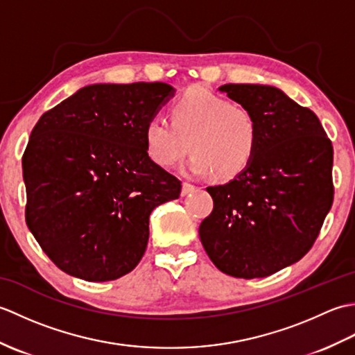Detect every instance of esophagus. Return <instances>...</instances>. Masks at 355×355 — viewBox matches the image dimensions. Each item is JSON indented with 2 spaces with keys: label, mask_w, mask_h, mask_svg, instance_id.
<instances>
[{
  "label": "esophagus",
  "mask_w": 355,
  "mask_h": 355,
  "mask_svg": "<svg viewBox=\"0 0 355 355\" xmlns=\"http://www.w3.org/2000/svg\"><path fill=\"white\" fill-rule=\"evenodd\" d=\"M195 191V186L193 184H189V183H183V187H182V195L183 197H186V195H189Z\"/></svg>",
  "instance_id": "1"
}]
</instances>
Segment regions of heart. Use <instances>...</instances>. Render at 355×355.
<instances>
[{
  "label": "heart",
  "mask_w": 355,
  "mask_h": 355,
  "mask_svg": "<svg viewBox=\"0 0 355 355\" xmlns=\"http://www.w3.org/2000/svg\"><path fill=\"white\" fill-rule=\"evenodd\" d=\"M145 141L150 158L164 168L175 164L191 145L193 154L184 163L187 173L202 177L214 172L216 178H233L253 160L259 125L245 105L230 103L197 87L173 103L172 120L149 119Z\"/></svg>",
  "instance_id": "1"
}]
</instances>
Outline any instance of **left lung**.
I'll use <instances>...</instances> for the list:
<instances>
[{
  "label": "left lung",
  "instance_id": "1",
  "mask_svg": "<svg viewBox=\"0 0 355 355\" xmlns=\"http://www.w3.org/2000/svg\"><path fill=\"white\" fill-rule=\"evenodd\" d=\"M218 89L253 111L259 145L247 169L207 187L214 210L200 224V239L223 273L266 277L302 259L318 238L333 205V145L318 116L282 89Z\"/></svg>",
  "mask_w": 355,
  "mask_h": 355
}]
</instances>
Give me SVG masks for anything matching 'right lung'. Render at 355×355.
<instances>
[{"mask_svg":"<svg viewBox=\"0 0 355 355\" xmlns=\"http://www.w3.org/2000/svg\"><path fill=\"white\" fill-rule=\"evenodd\" d=\"M175 96L164 82L94 84L44 112L22 157L26 221L67 275L114 281L140 262L149 215L182 183L150 160L145 128Z\"/></svg>","mask_w":355,"mask_h":355,"instance_id":"obj_1","label":"right lung"}]
</instances>
